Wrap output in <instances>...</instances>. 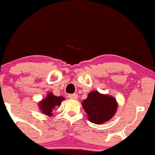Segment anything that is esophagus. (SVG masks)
Masks as SVG:
<instances>
[{
	"instance_id": "obj_1",
	"label": "esophagus",
	"mask_w": 155,
	"mask_h": 155,
	"mask_svg": "<svg viewBox=\"0 0 155 155\" xmlns=\"http://www.w3.org/2000/svg\"><path fill=\"white\" fill-rule=\"evenodd\" d=\"M68 97L70 99H72V100H77L78 98V94H70L68 95Z\"/></svg>"
}]
</instances>
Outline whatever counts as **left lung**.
I'll use <instances>...</instances> for the list:
<instances>
[{"label": "left lung", "mask_w": 155, "mask_h": 155, "mask_svg": "<svg viewBox=\"0 0 155 155\" xmlns=\"http://www.w3.org/2000/svg\"><path fill=\"white\" fill-rule=\"evenodd\" d=\"M82 107L92 123L100 124L114 116L117 109V103L114 97L92 91L83 101Z\"/></svg>", "instance_id": "obj_1"}]
</instances>
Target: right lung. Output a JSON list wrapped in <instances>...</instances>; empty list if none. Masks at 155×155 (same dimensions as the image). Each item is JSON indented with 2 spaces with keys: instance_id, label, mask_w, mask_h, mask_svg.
Returning a JSON list of instances; mask_svg holds the SVG:
<instances>
[{
  "instance_id": "right-lung-1",
  "label": "right lung",
  "mask_w": 155,
  "mask_h": 155,
  "mask_svg": "<svg viewBox=\"0 0 155 155\" xmlns=\"http://www.w3.org/2000/svg\"><path fill=\"white\" fill-rule=\"evenodd\" d=\"M64 100V98L63 97L55 96L52 92H49L47 94V97L40 101L38 105L43 114L47 115L48 116H51L53 115V110L55 107L61 105V102Z\"/></svg>"
}]
</instances>
